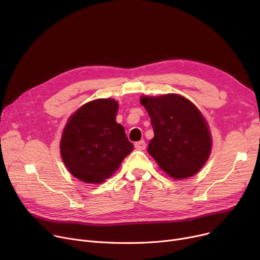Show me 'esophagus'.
<instances>
[{
	"instance_id": "1",
	"label": "esophagus",
	"mask_w": 260,
	"mask_h": 260,
	"mask_svg": "<svg viewBox=\"0 0 260 260\" xmlns=\"http://www.w3.org/2000/svg\"><path fill=\"white\" fill-rule=\"evenodd\" d=\"M135 147H136L138 150H143V149H145V147H146V143H145V141L141 140V141H139V142H136V143H135Z\"/></svg>"
}]
</instances>
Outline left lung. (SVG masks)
I'll return each instance as SVG.
<instances>
[{
	"label": "left lung",
	"mask_w": 260,
	"mask_h": 260,
	"mask_svg": "<svg viewBox=\"0 0 260 260\" xmlns=\"http://www.w3.org/2000/svg\"><path fill=\"white\" fill-rule=\"evenodd\" d=\"M153 129L147 151L167 175L181 180L192 177L211 151L208 125L192 102L177 94L144 96Z\"/></svg>",
	"instance_id": "1"
}]
</instances>
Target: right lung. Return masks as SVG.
Returning a JSON list of instances; mask_svg holds the SVG:
<instances>
[{
  "mask_svg": "<svg viewBox=\"0 0 260 260\" xmlns=\"http://www.w3.org/2000/svg\"><path fill=\"white\" fill-rule=\"evenodd\" d=\"M118 103L96 99L70 118L60 141V154L69 171L82 182L99 184L109 179L134 145L116 122Z\"/></svg>",
  "mask_w": 260,
  "mask_h": 260,
  "instance_id": "1",
  "label": "right lung"
}]
</instances>
